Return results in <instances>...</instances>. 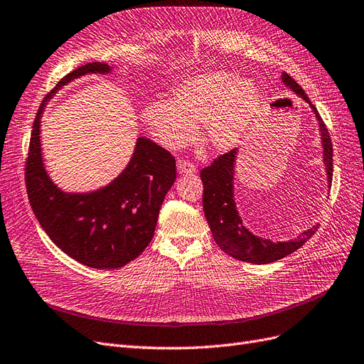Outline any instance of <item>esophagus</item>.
<instances>
[{"instance_id": "esophagus-1", "label": "esophagus", "mask_w": 364, "mask_h": 364, "mask_svg": "<svg viewBox=\"0 0 364 364\" xmlns=\"http://www.w3.org/2000/svg\"><path fill=\"white\" fill-rule=\"evenodd\" d=\"M177 171H178V173H181V175H192V173L196 172V168H195V165L189 164V161L180 160L178 164H177Z\"/></svg>"}]
</instances>
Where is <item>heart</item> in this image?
I'll return each mask as SVG.
<instances>
[{
  "label": "heart",
  "instance_id": "heart-1",
  "mask_svg": "<svg viewBox=\"0 0 364 364\" xmlns=\"http://www.w3.org/2000/svg\"><path fill=\"white\" fill-rule=\"evenodd\" d=\"M261 107V94L246 79L231 72H211L181 82L173 100L148 102L142 118L153 139L168 150H180L198 136L214 153L235 148Z\"/></svg>",
  "mask_w": 364,
  "mask_h": 364
}]
</instances>
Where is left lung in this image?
<instances>
[{
	"instance_id": "8db88e82",
	"label": "left lung",
	"mask_w": 364,
	"mask_h": 364,
	"mask_svg": "<svg viewBox=\"0 0 364 364\" xmlns=\"http://www.w3.org/2000/svg\"><path fill=\"white\" fill-rule=\"evenodd\" d=\"M282 82L295 96L301 97L311 106L315 118L318 119L319 136L322 144V160H324L328 187L333 178V145L324 121L319 117L316 107L306 96L304 90L287 75H280ZM238 150L220 156L213 161V165L200 171V180L204 184V213L214 241L218 246L232 258L252 262V264H270L288 257L292 252L300 249L306 241L316 231L318 225L303 231L297 238L288 241H273L250 232L243 223L235 203V164Z\"/></svg>"
}]
</instances>
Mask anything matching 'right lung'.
<instances>
[{
    "label": "right lung",
    "instance_id": "1",
    "mask_svg": "<svg viewBox=\"0 0 364 364\" xmlns=\"http://www.w3.org/2000/svg\"><path fill=\"white\" fill-rule=\"evenodd\" d=\"M114 72L106 63H90L60 80L40 105L25 168L26 192L40 226L70 258L99 270L123 267L150 245L160 207L177 178L171 153L145 136L136 139L127 166L99 189L67 192L50 178L40 136L48 102L77 77Z\"/></svg>",
    "mask_w": 364,
    "mask_h": 364
}]
</instances>
